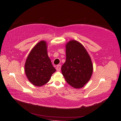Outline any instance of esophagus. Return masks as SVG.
I'll return each mask as SVG.
<instances>
[{"mask_svg":"<svg viewBox=\"0 0 121 121\" xmlns=\"http://www.w3.org/2000/svg\"><path fill=\"white\" fill-rule=\"evenodd\" d=\"M56 70L57 71H60L61 70V65H59L56 66Z\"/></svg>","mask_w":121,"mask_h":121,"instance_id":"obj_1","label":"esophagus"}]
</instances>
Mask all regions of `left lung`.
<instances>
[{
    "label": "left lung",
    "mask_w": 121,
    "mask_h": 121,
    "mask_svg": "<svg viewBox=\"0 0 121 121\" xmlns=\"http://www.w3.org/2000/svg\"><path fill=\"white\" fill-rule=\"evenodd\" d=\"M66 61L61 71L66 82L75 88L83 87L91 79L93 71L91 58L80 43L70 40L66 44Z\"/></svg>",
    "instance_id": "1"
}]
</instances>
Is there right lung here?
<instances>
[{
    "instance_id": "right-lung-1",
    "label": "right lung",
    "mask_w": 121,
    "mask_h": 121,
    "mask_svg": "<svg viewBox=\"0 0 121 121\" xmlns=\"http://www.w3.org/2000/svg\"><path fill=\"white\" fill-rule=\"evenodd\" d=\"M47 43L42 40L30 51L25 63V72L29 81L36 86L47 83L56 72L47 53Z\"/></svg>"
}]
</instances>
